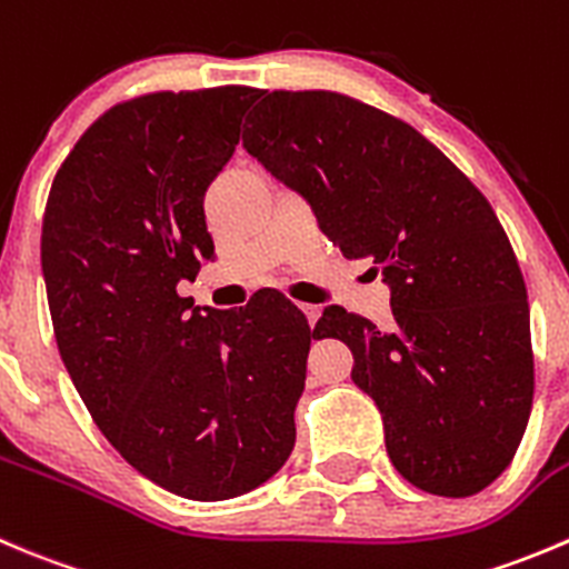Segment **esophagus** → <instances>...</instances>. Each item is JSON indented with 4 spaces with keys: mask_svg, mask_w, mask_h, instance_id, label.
<instances>
[{
    "mask_svg": "<svg viewBox=\"0 0 569 569\" xmlns=\"http://www.w3.org/2000/svg\"><path fill=\"white\" fill-rule=\"evenodd\" d=\"M301 312L307 315L309 326H315V320L320 318V307H315V303H301Z\"/></svg>",
    "mask_w": 569,
    "mask_h": 569,
    "instance_id": "1",
    "label": "esophagus"
}]
</instances>
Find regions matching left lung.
Returning a JSON list of instances; mask_svg holds the SVG:
<instances>
[{
	"label": "left lung",
	"mask_w": 569,
	"mask_h": 569,
	"mask_svg": "<svg viewBox=\"0 0 569 569\" xmlns=\"http://www.w3.org/2000/svg\"><path fill=\"white\" fill-rule=\"evenodd\" d=\"M243 146L346 260L390 284L387 331L342 307L315 323L351 348L390 462L423 492H481L509 468L533 401L526 282L489 201L418 129L342 93H266Z\"/></svg>",
	"instance_id": "8db88e82"
}]
</instances>
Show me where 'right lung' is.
<instances>
[{
    "instance_id": "1",
    "label": "right lung",
    "mask_w": 569,
    "mask_h": 569,
    "mask_svg": "<svg viewBox=\"0 0 569 569\" xmlns=\"http://www.w3.org/2000/svg\"><path fill=\"white\" fill-rule=\"evenodd\" d=\"M254 99L227 86L110 107L43 212L49 312L77 392L140 476L190 500L238 498L287 462L315 337L277 292L240 309L177 292L216 257L204 193Z\"/></svg>"
}]
</instances>
